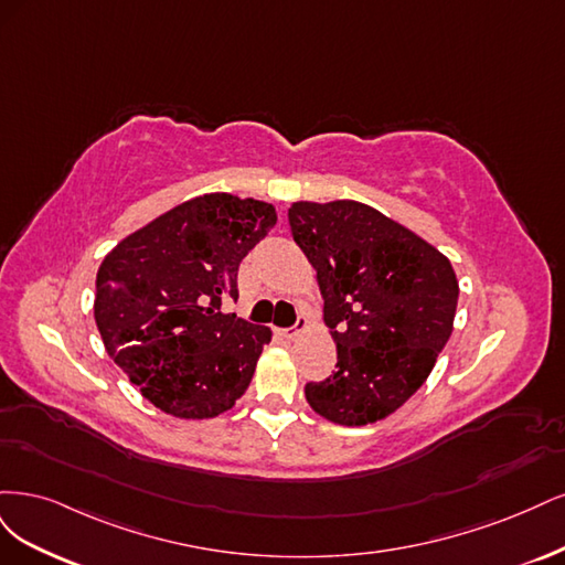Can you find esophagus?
<instances>
[{"label": "esophagus", "mask_w": 565, "mask_h": 565, "mask_svg": "<svg viewBox=\"0 0 565 565\" xmlns=\"http://www.w3.org/2000/svg\"><path fill=\"white\" fill-rule=\"evenodd\" d=\"M305 326H307V321H305V317H298L296 319V323L294 326H288V329H281L279 333L284 335V338H288V340H294V338H298L302 331H305Z\"/></svg>", "instance_id": "esophagus-1"}]
</instances>
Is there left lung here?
Here are the masks:
<instances>
[{
  "instance_id": "left-lung-1",
  "label": "left lung",
  "mask_w": 565,
  "mask_h": 565,
  "mask_svg": "<svg viewBox=\"0 0 565 565\" xmlns=\"http://www.w3.org/2000/svg\"><path fill=\"white\" fill-rule=\"evenodd\" d=\"M296 244L317 269L335 373L307 382L326 420L361 427L423 387L452 333L458 279L450 260L380 211L350 202L288 209Z\"/></svg>"
}]
</instances>
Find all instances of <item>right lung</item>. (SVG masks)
<instances>
[{"label":"right lung","instance_id":"1","mask_svg":"<svg viewBox=\"0 0 565 565\" xmlns=\"http://www.w3.org/2000/svg\"><path fill=\"white\" fill-rule=\"evenodd\" d=\"M277 223L271 204L194 196L107 253L94 315L105 350L163 413L204 420L234 406L271 333L225 315L236 271Z\"/></svg>","mask_w":565,"mask_h":565}]
</instances>
